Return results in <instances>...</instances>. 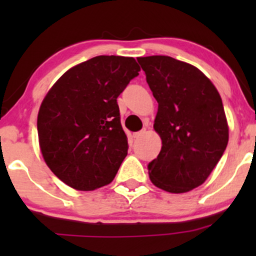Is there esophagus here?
I'll list each match as a JSON object with an SVG mask.
<instances>
[{"label": "esophagus", "mask_w": 256, "mask_h": 256, "mask_svg": "<svg viewBox=\"0 0 256 256\" xmlns=\"http://www.w3.org/2000/svg\"><path fill=\"white\" fill-rule=\"evenodd\" d=\"M144 134H146V130L134 132V138H140V137H142Z\"/></svg>", "instance_id": "1"}]
</instances>
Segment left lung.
Wrapping results in <instances>:
<instances>
[{
	"instance_id": "obj_1",
	"label": "left lung",
	"mask_w": 256,
	"mask_h": 256,
	"mask_svg": "<svg viewBox=\"0 0 256 256\" xmlns=\"http://www.w3.org/2000/svg\"><path fill=\"white\" fill-rule=\"evenodd\" d=\"M158 101L154 130L162 140L148 171L155 186L173 194L204 183L224 154L228 126L212 82L192 64L165 55L138 58Z\"/></svg>"
}]
</instances>
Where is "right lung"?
<instances>
[{
  "mask_svg": "<svg viewBox=\"0 0 256 256\" xmlns=\"http://www.w3.org/2000/svg\"><path fill=\"white\" fill-rule=\"evenodd\" d=\"M134 58L100 55L64 73L48 91L37 118L43 158L76 190L110 184L128 155L116 98L138 76Z\"/></svg>",
  "mask_w": 256,
  "mask_h": 256,
  "instance_id": "obj_1",
  "label": "right lung"
}]
</instances>
